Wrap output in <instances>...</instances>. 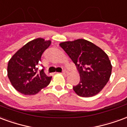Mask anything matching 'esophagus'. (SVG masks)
I'll return each mask as SVG.
<instances>
[{
  "instance_id": "esophagus-1",
  "label": "esophagus",
  "mask_w": 127,
  "mask_h": 127,
  "mask_svg": "<svg viewBox=\"0 0 127 127\" xmlns=\"http://www.w3.org/2000/svg\"><path fill=\"white\" fill-rule=\"evenodd\" d=\"M67 74H68V72H67V70H64L62 72V74L64 75V76H67Z\"/></svg>"
}]
</instances>
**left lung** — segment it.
Masks as SVG:
<instances>
[{
	"mask_svg": "<svg viewBox=\"0 0 127 127\" xmlns=\"http://www.w3.org/2000/svg\"><path fill=\"white\" fill-rule=\"evenodd\" d=\"M79 72V83L73 87L78 95L89 97L102 90L110 79L112 65L101 49L85 39L60 43Z\"/></svg>",
	"mask_w": 127,
	"mask_h": 127,
	"instance_id": "1",
	"label": "left lung"
}]
</instances>
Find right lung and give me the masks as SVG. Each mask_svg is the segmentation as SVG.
<instances>
[{
	"label": "right lung",
	"instance_id": "1",
	"mask_svg": "<svg viewBox=\"0 0 127 127\" xmlns=\"http://www.w3.org/2000/svg\"><path fill=\"white\" fill-rule=\"evenodd\" d=\"M38 38L28 42L18 50L8 63V77L13 87L22 94L35 95L51 82L52 76L38 70L42 53L51 44Z\"/></svg>",
	"mask_w": 127,
	"mask_h": 127
}]
</instances>
